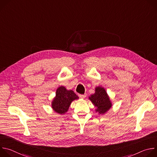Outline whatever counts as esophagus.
Returning a JSON list of instances; mask_svg holds the SVG:
<instances>
[{
  "instance_id": "obj_1",
  "label": "esophagus",
  "mask_w": 157,
  "mask_h": 157,
  "mask_svg": "<svg viewBox=\"0 0 157 157\" xmlns=\"http://www.w3.org/2000/svg\"><path fill=\"white\" fill-rule=\"evenodd\" d=\"M86 94H79V97L81 99H84L86 98Z\"/></svg>"
}]
</instances>
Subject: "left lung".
Instances as JSON below:
<instances>
[{"label": "left lung", "instance_id": "8db88e82", "mask_svg": "<svg viewBox=\"0 0 157 157\" xmlns=\"http://www.w3.org/2000/svg\"><path fill=\"white\" fill-rule=\"evenodd\" d=\"M95 93L89 97V99L96 107V112L104 114L111 107L112 104L105 89L101 87H97Z\"/></svg>", "mask_w": 157, "mask_h": 157}]
</instances>
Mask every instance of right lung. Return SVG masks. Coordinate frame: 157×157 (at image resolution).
<instances>
[{"label": "right lung", "mask_w": 157, "mask_h": 157, "mask_svg": "<svg viewBox=\"0 0 157 157\" xmlns=\"http://www.w3.org/2000/svg\"><path fill=\"white\" fill-rule=\"evenodd\" d=\"M78 98L72 90H66L64 87L60 86L56 90V97L52 102V107L57 113L63 114L68 111L71 102Z\"/></svg>", "instance_id": "obj_1"}]
</instances>
